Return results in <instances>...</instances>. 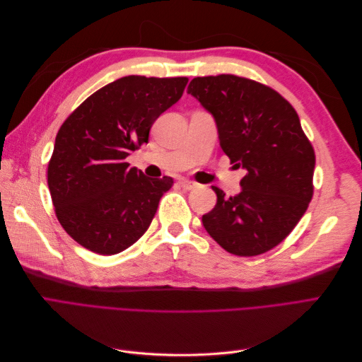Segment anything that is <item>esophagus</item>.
<instances>
[{
    "mask_svg": "<svg viewBox=\"0 0 362 362\" xmlns=\"http://www.w3.org/2000/svg\"><path fill=\"white\" fill-rule=\"evenodd\" d=\"M180 185L185 190H192V189L196 187V182H192L189 180H182V181H180Z\"/></svg>",
    "mask_w": 362,
    "mask_h": 362,
    "instance_id": "34e87169",
    "label": "esophagus"
}]
</instances>
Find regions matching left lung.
I'll list each match as a JSON object with an SVG mask.
<instances>
[{
    "instance_id": "1",
    "label": "left lung",
    "mask_w": 362,
    "mask_h": 362,
    "mask_svg": "<svg viewBox=\"0 0 362 362\" xmlns=\"http://www.w3.org/2000/svg\"><path fill=\"white\" fill-rule=\"evenodd\" d=\"M187 92L214 116L218 141L242 189L225 196L202 223L229 254L255 257L278 246L313 199L315 154L293 105L272 87L233 74L196 76Z\"/></svg>"
}]
</instances>
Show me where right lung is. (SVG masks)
<instances>
[{"label": "right lung", "mask_w": 362, "mask_h": 362, "mask_svg": "<svg viewBox=\"0 0 362 362\" xmlns=\"http://www.w3.org/2000/svg\"><path fill=\"white\" fill-rule=\"evenodd\" d=\"M187 83L128 75L92 93L62 124L48 187L60 225L83 247L115 255L146 233L173 181L146 178L125 158L148 144L152 124Z\"/></svg>", "instance_id": "add662e5"}]
</instances>
